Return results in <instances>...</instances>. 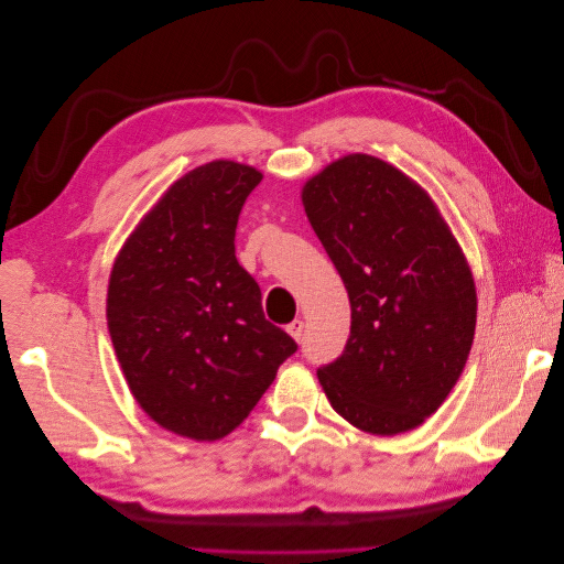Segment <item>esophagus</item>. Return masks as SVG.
<instances>
[{
  "instance_id": "esophagus-1",
  "label": "esophagus",
  "mask_w": 564,
  "mask_h": 564,
  "mask_svg": "<svg viewBox=\"0 0 564 564\" xmlns=\"http://www.w3.org/2000/svg\"><path fill=\"white\" fill-rule=\"evenodd\" d=\"M303 327H305L303 319H294L292 324H286V334L292 336V338L296 340V344H299V340L303 338Z\"/></svg>"
}]
</instances>
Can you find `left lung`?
<instances>
[{
  "label": "left lung",
  "mask_w": 564,
  "mask_h": 564,
  "mask_svg": "<svg viewBox=\"0 0 564 564\" xmlns=\"http://www.w3.org/2000/svg\"><path fill=\"white\" fill-rule=\"evenodd\" d=\"M301 202L350 299V338L317 371L334 412L371 435L414 431L447 400L475 336L466 253L433 197L365 152L303 183Z\"/></svg>",
  "instance_id": "1"
}]
</instances>
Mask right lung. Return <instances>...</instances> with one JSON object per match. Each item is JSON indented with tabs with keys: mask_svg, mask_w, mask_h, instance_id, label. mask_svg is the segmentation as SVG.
<instances>
[{
	"mask_svg": "<svg viewBox=\"0 0 564 564\" xmlns=\"http://www.w3.org/2000/svg\"><path fill=\"white\" fill-rule=\"evenodd\" d=\"M261 178L232 160L183 174L110 270L106 317L127 386L152 421L181 437L230 435L296 352L235 259L237 218Z\"/></svg>",
	"mask_w": 564,
	"mask_h": 564,
	"instance_id": "1",
	"label": "right lung"
}]
</instances>
